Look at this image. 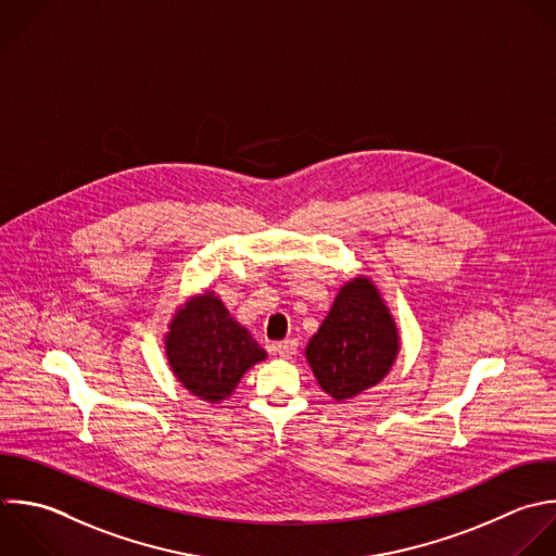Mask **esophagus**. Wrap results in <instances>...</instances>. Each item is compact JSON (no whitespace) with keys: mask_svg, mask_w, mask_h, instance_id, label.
<instances>
[{"mask_svg":"<svg viewBox=\"0 0 556 556\" xmlns=\"http://www.w3.org/2000/svg\"><path fill=\"white\" fill-rule=\"evenodd\" d=\"M276 354L280 356V358H291L295 352H298V343L293 341V339H285V341H280V343H276Z\"/></svg>","mask_w":556,"mask_h":556,"instance_id":"34e87169","label":"esophagus"}]
</instances>
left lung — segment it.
I'll list each match as a JSON object with an SVG mask.
<instances>
[{
	"instance_id": "8db88e82",
	"label": "left lung",
	"mask_w": 556,
	"mask_h": 556,
	"mask_svg": "<svg viewBox=\"0 0 556 556\" xmlns=\"http://www.w3.org/2000/svg\"><path fill=\"white\" fill-rule=\"evenodd\" d=\"M400 352V332L378 287L367 276L350 278L306 345L319 387L337 402L378 384Z\"/></svg>"
}]
</instances>
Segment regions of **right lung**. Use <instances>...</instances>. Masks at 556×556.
Returning a JSON list of instances; mask_svg holds the SVG:
<instances>
[{
	"label": "right lung",
	"mask_w": 556,
	"mask_h": 556,
	"mask_svg": "<svg viewBox=\"0 0 556 556\" xmlns=\"http://www.w3.org/2000/svg\"><path fill=\"white\" fill-rule=\"evenodd\" d=\"M165 354L178 382L211 404L230 397L243 374L267 358L215 291L189 298L174 313L165 332Z\"/></svg>",
	"instance_id": "1"
}]
</instances>
